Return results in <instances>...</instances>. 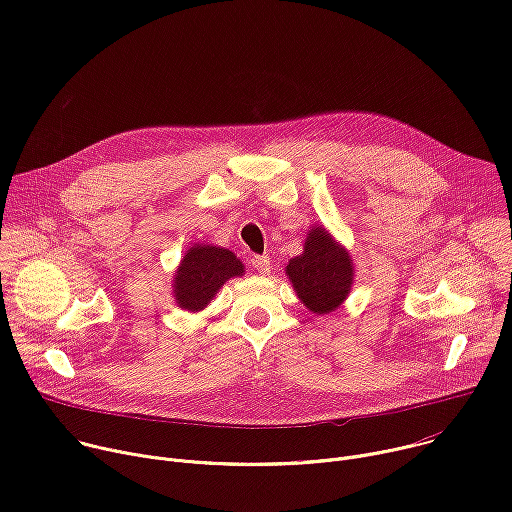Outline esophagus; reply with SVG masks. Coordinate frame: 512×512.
I'll return each instance as SVG.
<instances>
[{
	"instance_id": "34e87169",
	"label": "esophagus",
	"mask_w": 512,
	"mask_h": 512,
	"mask_svg": "<svg viewBox=\"0 0 512 512\" xmlns=\"http://www.w3.org/2000/svg\"><path fill=\"white\" fill-rule=\"evenodd\" d=\"M251 265L259 271V273H269L271 271V259L267 255H253L251 257Z\"/></svg>"
}]
</instances>
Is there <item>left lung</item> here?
<instances>
[{"mask_svg": "<svg viewBox=\"0 0 512 512\" xmlns=\"http://www.w3.org/2000/svg\"><path fill=\"white\" fill-rule=\"evenodd\" d=\"M285 271L304 306L314 314L336 310L346 300L352 283L348 253L320 227L310 231L304 253L291 259Z\"/></svg>", "mask_w": 512, "mask_h": 512, "instance_id": "obj_1", "label": "left lung"}]
</instances>
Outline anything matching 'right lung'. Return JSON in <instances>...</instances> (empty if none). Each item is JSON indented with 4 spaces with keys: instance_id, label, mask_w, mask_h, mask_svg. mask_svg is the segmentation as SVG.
<instances>
[{
    "instance_id": "obj_1",
    "label": "right lung",
    "mask_w": 512,
    "mask_h": 512,
    "mask_svg": "<svg viewBox=\"0 0 512 512\" xmlns=\"http://www.w3.org/2000/svg\"><path fill=\"white\" fill-rule=\"evenodd\" d=\"M243 263L227 249L196 245L192 247L174 277V298L180 308L202 310L223 283L231 277L243 275Z\"/></svg>"
}]
</instances>
